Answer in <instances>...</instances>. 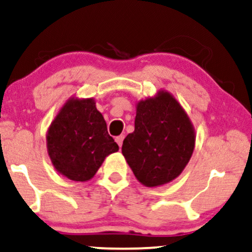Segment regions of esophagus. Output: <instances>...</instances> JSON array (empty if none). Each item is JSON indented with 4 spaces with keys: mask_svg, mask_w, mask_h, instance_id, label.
Segmentation results:
<instances>
[{
    "mask_svg": "<svg viewBox=\"0 0 252 252\" xmlns=\"http://www.w3.org/2000/svg\"><path fill=\"white\" fill-rule=\"evenodd\" d=\"M123 140H124V135H120V136H117V137H116V142H117L118 146H120V148L122 147Z\"/></svg>",
    "mask_w": 252,
    "mask_h": 252,
    "instance_id": "obj_1",
    "label": "esophagus"
}]
</instances>
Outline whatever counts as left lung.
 <instances>
[{"instance_id":"1","label":"left lung","mask_w":252,"mask_h":252,"mask_svg":"<svg viewBox=\"0 0 252 252\" xmlns=\"http://www.w3.org/2000/svg\"><path fill=\"white\" fill-rule=\"evenodd\" d=\"M195 146L194 126L172 94L160 90L136 104L135 130L123 141L122 154L146 187L178 178Z\"/></svg>"}]
</instances>
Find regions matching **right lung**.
Instances as JSON below:
<instances>
[{
    "mask_svg": "<svg viewBox=\"0 0 252 252\" xmlns=\"http://www.w3.org/2000/svg\"><path fill=\"white\" fill-rule=\"evenodd\" d=\"M46 142L57 172L80 182L94 178L106 156L118 152L94 98H68L52 121Z\"/></svg>",
    "mask_w": 252,
    "mask_h": 252,
    "instance_id": "add662e5",
    "label": "right lung"
}]
</instances>
